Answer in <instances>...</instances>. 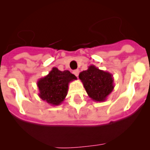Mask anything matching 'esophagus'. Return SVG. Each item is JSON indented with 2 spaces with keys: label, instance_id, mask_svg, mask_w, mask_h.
<instances>
[{
  "label": "esophagus",
  "instance_id": "esophagus-1",
  "mask_svg": "<svg viewBox=\"0 0 150 150\" xmlns=\"http://www.w3.org/2000/svg\"><path fill=\"white\" fill-rule=\"evenodd\" d=\"M73 74L75 76L78 77V75H79V70H78V69H75V70L73 71Z\"/></svg>",
  "mask_w": 150,
  "mask_h": 150
}]
</instances>
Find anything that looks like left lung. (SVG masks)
Segmentation results:
<instances>
[{
  "mask_svg": "<svg viewBox=\"0 0 150 150\" xmlns=\"http://www.w3.org/2000/svg\"><path fill=\"white\" fill-rule=\"evenodd\" d=\"M80 80L89 97L94 102H104L114 89L113 75L99 69L94 65L88 66L86 70L80 72Z\"/></svg>",
  "mask_w": 150,
  "mask_h": 150,
  "instance_id": "left-lung-1",
  "label": "left lung"
}]
</instances>
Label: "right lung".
<instances>
[{"instance_id": "1", "label": "right lung", "mask_w": 150, "mask_h": 150, "mask_svg": "<svg viewBox=\"0 0 150 150\" xmlns=\"http://www.w3.org/2000/svg\"><path fill=\"white\" fill-rule=\"evenodd\" d=\"M75 80L76 76L69 70L60 71L53 67L48 75L38 81L39 97L51 105L59 106L67 94L69 83Z\"/></svg>"}]
</instances>
